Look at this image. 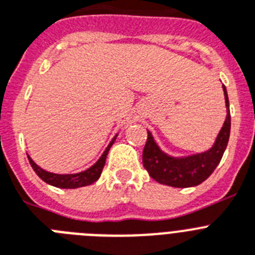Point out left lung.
Returning <instances> with one entry per match:
<instances>
[{
    "label": "left lung",
    "instance_id": "obj_1",
    "mask_svg": "<svg viewBox=\"0 0 255 255\" xmlns=\"http://www.w3.org/2000/svg\"><path fill=\"white\" fill-rule=\"evenodd\" d=\"M226 98L227 117L217 140L209 150L188 157H171L160 150L153 136L147 131V140L142 151V163L145 170L159 184L175 188L196 187L213 174L223 157L231 132L230 101L227 89L223 85Z\"/></svg>",
    "mask_w": 255,
    "mask_h": 255
}]
</instances>
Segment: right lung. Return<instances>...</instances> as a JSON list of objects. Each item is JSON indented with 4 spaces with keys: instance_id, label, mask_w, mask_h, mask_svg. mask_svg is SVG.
<instances>
[{
    "instance_id": "add662e5",
    "label": "right lung",
    "mask_w": 255,
    "mask_h": 255,
    "mask_svg": "<svg viewBox=\"0 0 255 255\" xmlns=\"http://www.w3.org/2000/svg\"><path fill=\"white\" fill-rule=\"evenodd\" d=\"M118 134H115V137L110 141V144L108 145V147L105 149L104 154H102L100 159L96 162L92 167H89L88 170L81 171V172H78V174H53V172H49V171L42 170L40 166L33 162L31 159V157L28 155V160L31 163L32 168L35 171L37 176L44 180L45 183L50 184L53 187L57 188H63V189H75V188H80V187H87V185H91L95 181H97L101 176V172L104 170L105 162H106V157H108V153L110 150V147L114 144L115 138H117Z\"/></svg>"
}]
</instances>
